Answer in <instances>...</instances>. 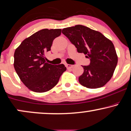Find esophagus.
Returning <instances> with one entry per match:
<instances>
[{
  "label": "esophagus",
  "mask_w": 131,
  "mask_h": 131,
  "mask_svg": "<svg viewBox=\"0 0 131 131\" xmlns=\"http://www.w3.org/2000/svg\"><path fill=\"white\" fill-rule=\"evenodd\" d=\"M66 67L68 69H71L72 68H73L74 65H72V64H66Z\"/></svg>",
  "instance_id": "34e87169"
}]
</instances>
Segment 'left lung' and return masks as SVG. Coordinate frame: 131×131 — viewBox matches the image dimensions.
<instances>
[{"instance_id":"8db88e82","label":"left lung","mask_w":131,"mask_h":131,"mask_svg":"<svg viewBox=\"0 0 131 131\" xmlns=\"http://www.w3.org/2000/svg\"><path fill=\"white\" fill-rule=\"evenodd\" d=\"M62 33L75 46L77 52L84 53L90 64L82 66L84 72L79 83L88 88L105 85L113 75L118 57L114 44L99 31L77 25L62 29Z\"/></svg>"}]
</instances>
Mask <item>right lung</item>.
Segmentation results:
<instances>
[{"instance_id":"1","label":"right lung","mask_w":131,"mask_h":131,"mask_svg":"<svg viewBox=\"0 0 131 131\" xmlns=\"http://www.w3.org/2000/svg\"><path fill=\"white\" fill-rule=\"evenodd\" d=\"M61 31V29H41L25 39L15 51V70L21 82L32 91H48L57 85L67 70L63 64H49L45 57Z\"/></svg>"}]
</instances>
